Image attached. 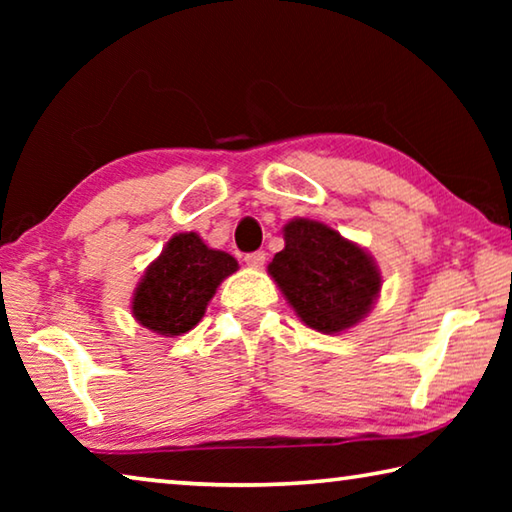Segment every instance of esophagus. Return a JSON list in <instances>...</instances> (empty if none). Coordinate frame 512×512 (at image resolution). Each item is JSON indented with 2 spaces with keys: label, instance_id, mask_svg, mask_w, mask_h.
<instances>
[{
  "label": "esophagus",
  "instance_id": "1",
  "mask_svg": "<svg viewBox=\"0 0 512 512\" xmlns=\"http://www.w3.org/2000/svg\"><path fill=\"white\" fill-rule=\"evenodd\" d=\"M244 259H246L248 266L259 268V266H264V262H266V253H264V250H255V253H248Z\"/></svg>",
  "mask_w": 512,
  "mask_h": 512
}]
</instances>
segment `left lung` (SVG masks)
<instances>
[{
    "label": "left lung",
    "mask_w": 512,
    "mask_h": 512,
    "mask_svg": "<svg viewBox=\"0 0 512 512\" xmlns=\"http://www.w3.org/2000/svg\"><path fill=\"white\" fill-rule=\"evenodd\" d=\"M268 273L302 323L323 334L357 325L381 289L377 264L366 250L309 219L284 225V248Z\"/></svg>",
    "instance_id": "left-lung-1"
}]
</instances>
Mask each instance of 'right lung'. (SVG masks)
Listing matches in <instances>:
<instances>
[{
    "instance_id": "right-lung-1",
    "label": "right lung",
    "mask_w": 512,
    "mask_h": 512,
    "mask_svg": "<svg viewBox=\"0 0 512 512\" xmlns=\"http://www.w3.org/2000/svg\"><path fill=\"white\" fill-rule=\"evenodd\" d=\"M237 268L235 257L207 248L196 232L173 235L137 284L133 316L155 334H187L203 318L216 287Z\"/></svg>"
}]
</instances>
